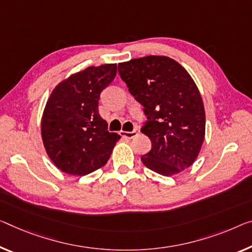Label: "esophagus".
Instances as JSON below:
<instances>
[{"label": "esophagus", "instance_id": "34e87169", "mask_svg": "<svg viewBox=\"0 0 252 252\" xmlns=\"http://www.w3.org/2000/svg\"><path fill=\"white\" fill-rule=\"evenodd\" d=\"M121 136L122 137H125V138H134L135 136H137V131L136 130H133V131H125V130H122L121 133Z\"/></svg>", "mask_w": 252, "mask_h": 252}]
</instances>
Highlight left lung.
Returning <instances> with one entry per match:
<instances>
[{"mask_svg": "<svg viewBox=\"0 0 252 252\" xmlns=\"http://www.w3.org/2000/svg\"><path fill=\"white\" fill-rule=\"evenodd\" d=\"M122 80L144 107L141 131L152 148L141 160L158 175H177L196 161L205 138V109L195 81L166 56H145L118 64Z\"/></svg>", "mask_w": 252, "mask_h": 252, "instance_id": "8db88e82", "label": "left lung"}]
</instances>
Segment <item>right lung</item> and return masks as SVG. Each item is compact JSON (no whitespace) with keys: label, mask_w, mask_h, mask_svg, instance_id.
<instances>
[{"label":"right lung","mask_w":252,"mask_h":252,"mask_svg":"<svg viewBox=\"0 0 252 252\" xmlns=\"http://www.w3.org/2000/svg\"><path fill=\"white\" fill-rule=\"evenodd\" d=\"M117 64L89 66L60 82L46 102L41 138L53 163L67 175L86 176L107 163L121 136L99 115L100 94Z\"/></svg>","instance_id":"add662e5"}]
</instances>
